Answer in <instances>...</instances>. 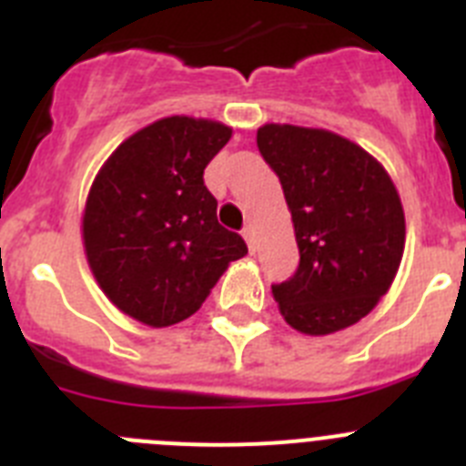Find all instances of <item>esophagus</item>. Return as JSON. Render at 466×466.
I'll return each instance as SVG.
<instances>
[{"label": "esophagus", "mask_w": 466, "mask_h": 466, "mask_svg": "<svg viewBox=\"0 0 466 466\" xmlns=\"http://www.w3.org/2000/svg\"><path fill=\"white\" fill-rule=\"evenodd\" d=\"M242 236H245L247 247H249V252H254V249H257V236H254L252 226H247V228L242 230Z\"/></svg>", "instance_id": "esophagus-1"}]
</instances>
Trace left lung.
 Masks as SVG:
<instances>
[{"instance_id": "obj_1", "label": "left lung", "mask_w": 466, "mask_h": 466, "mask_svg": "<svg viewBox=\"0 0 466 466\" xmlns=\"http://www.w3.org/2000/svg\"><path fill=\"white\" fill-rule=\"evenodd\" d=\"M257 147L279 177L300 254L294 278L273 284L279 315L306 336L352 327L390 291L403 257L392 177L360 144L322 127L266 123Z\"/></svg>"}]
</instances>
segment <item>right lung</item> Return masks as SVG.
<instances>
[{"label":"right lung","mask_w":466,"mask_h":466,"mask_svg":"<svg viewBox=\"0 0 466 466\" xmlns=\"http://www.w3.org/2000/svg\"><path fill=\"white\" fill-rule=\"evenodd\" d=\"M230 135L219 121L166 116L118 144L95 175L81 219L86 258L106 299L147 327L184 322L247 254L217 221L203 182Z\"/></svg>","instance_id":"add662e5"}]
</instances>
